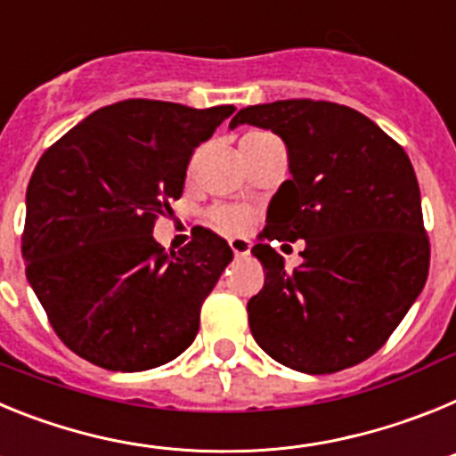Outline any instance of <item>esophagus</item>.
<instances>
[{"label": "esophagus", "mask_w": 456, "mask_h": 456, "mask_svg": "<svg viewBox=\"0 0 456 456\" xmlns=\"http://www.w3.org/2000/svg\"><path fill=\"white\" fill-rule=\"evenodd\" d=\"M231 248L235 253V257H247L251 253V241L247 237H232Z\"/></svg>", "instance_id": "1"}]
</instances>
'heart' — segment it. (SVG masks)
I'll list each match as a JSON object with an SVG mask.
<instances>
[{
  "mask_svg": "<svg viewBox=\"0 0 456 456\" xmlns=\"http://www.w3.org/2000/svg\"><path fill=\"white\" fill-rule=\"evenodd\" d=\"M269 132H251V134L244 136V141L253 139H269ZM209 221L224 232H232V235H240V232H247L253 225L256 216L248 208H240V205H221L209 212Z\"/></svg>",
  "mask_w": 456,
  "mask_h": 456,
  "instance_id": "heart-1",
  "label": "heart"
}]
</instances>
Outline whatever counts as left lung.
Segmentation results:
<instances>
[{
  "instance_id": "left-lung-1",
  "label": "left lung",
  "mask_w": 456,
  "mask_h": 456,
  "mask_svg": "<svg viewBox=\"0 0 456 456\" xmlns=\"http://www.w3.org/2000/svg\"><path fill=\"white\" fill-rule=\"evenodd\" d=\"M288 148L289 173L272 199L265 240H304L288 272L269 244L248 326L273 361L331 374L384 347L429 272V237L409 155L361 111L326 100H278L237 111Z\"/></svg>"
}]
</instances>
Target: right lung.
<instances>
[{
	"instance_id": "right-lung-1",
	"label": "right lung",
	"mask_w": 456,
	"mask_h": 456,
	"mask_svg": "<svg viewBox=\"0 0 456 456\" xmlns=\"http://www.w3.org/2000/svg\"><path fill=\"white\" fill-rule=\"evenodd\" d=\"M235 111L123 100L52 143L27 187V281L70 352L114 372H141L184 352L200 305L232 260L200 231L180 251L152 240L183 196L193 151Z\"/></svg>"
}]
</instances>
